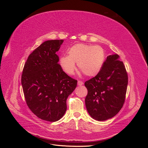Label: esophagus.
I'll return each mask as SVG.
<instances>
[{"label":"esophagus","instance_id":"1","mask_svg":"<svg viewBox=\"0 0 148 148\" xmlns=\"http://www.w3.org/2000/svg\"><path fill=\"white\" fill-rule=\"evenodd\" d=\"M83 84V82L80 81V80H78V85H79V86H82V85Z\"/></svg>","mask_w":148,"mask_h":148}]
</instances>
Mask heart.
I'll list each match as a JSON object with an SVG mask.
<instances>
[{"mask_svg":"<svg viewBox=\"0 0 148 148\" xmlns=\"http://www.w3.org/2000/svg\"><path fill=\"white\" fill-rule=\"evenodd\" d=\"M106 60V52L100 46L86 44H77L69 49L68 56H62L60 64L68 75H71L75 70V63L82 72L89 77L99 73Z\"/></svg>","mask_w":148,"mask_h":148,"instance_id":"heart-1","label":"heart"}]
</instances>
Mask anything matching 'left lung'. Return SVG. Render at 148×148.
<instances>
[{"instance_id": "obj_1", "label": "left lung", "mask_w": 148, "mask_h": 148, "mask_svg": "<svg viewBox=\"0 0 148 148\" xmlns=\"http://www.w3.org/2000/svg\"><path fill=\"white\" fill-rule=\"evenodd\" d=\"M119 56H107L102 69L84 83L88 89L85 104L94 119L104 121L117 115L126 97L128 74Z\"/></svg>"}]
</instances>
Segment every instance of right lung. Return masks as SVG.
Segmentation results:
<instances>
[{"label":"right lung","mask_w":148,"mask_h":148,"mask_svg":"<svg viewBox=\"0 0 148 148\" xmlns=\"http://www.w3.org/2000/svg\"><path fill=\"white\" fill-rule=\"evenodd\" d=\"M64 40H49L33 51L26 60L21 85L29 109L39 119L56 122L65 114L66 99L77 87V80L66 74L58 64Z\"/></svg>","instance_id":"1"}]
</instances>
